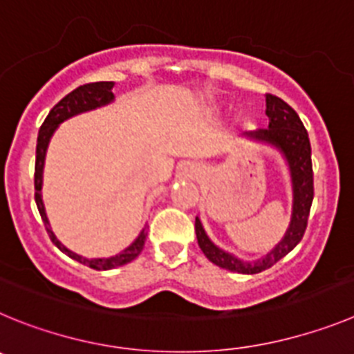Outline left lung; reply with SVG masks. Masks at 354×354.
<instances>
[{"instance_id":"1","label":"left lung","mask_w":354,"mask_h":354,"mask_svg":"<svg viewBox=\"0 0 354 354\" xmlns=\"http://www.w3.org/2000/svg\"><path fill=\"white\" fill-rule=\"evenodd\" d=\"M266 116H268V129H259L256 132H245L243 136L252 141L272 145L282 153L289 167L292 185V212L291 222L286 231L284 238L270 250L266 256L257 261H241L240 257L225 252L216 247L206 234L201 224L199 216H196V236L201 250L213 264L229 272L254 273L272 268L277 261L289 254L304 238L307 229L308 213H310L312 199H314V178H312V158L308 133L301 123L300 116L291 106H288L282 98L275 95H266Z\"/></svg>"}]
</instances>
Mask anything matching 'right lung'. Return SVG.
<instances>
[{"mask_svg": "<svg viewBox=\"0 0 354 354\" xmlns=\"http://www.w3.org/2000/svg\"><path fill=\"white\" fill-rule=\"evenodd\" d=\"M113 86H114L113 81H100V82H90V84H82L79 86V88H75L72 93L63 97L62 100H59L58 104L50 109V113L47 114L46 118V122H44L42 127H40V132H38V139H37V162H35V201H37V208L38 212H40V216H42L44 225H46L47 232H49V238L53 240V243L56 245L62 252H65L66 256L75 259L77 263L86 264V266H90V268L93 270H113L136 259V257L142 252V248H145L146 236H148L146 227L142 229L141 234L133 240L132 245H129L123 252L116 254V256L113 257L88 259V257H82L79 256V254L68 250V248H66L65 245L56 238L53 229H50L49 218H47L46 208H44V201H42L44 162H46L47 146H49L50 138H53L54 130L59 127V123H63L65 120H68V118L75 116V114L98 109V107L111 104V102L114 100Z\"/></svg>", "mask_w": 354, "mask_h": 354, "instance_id": "obj_1", "label": "right lung"}]
</instances>
